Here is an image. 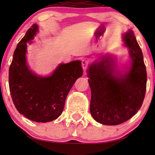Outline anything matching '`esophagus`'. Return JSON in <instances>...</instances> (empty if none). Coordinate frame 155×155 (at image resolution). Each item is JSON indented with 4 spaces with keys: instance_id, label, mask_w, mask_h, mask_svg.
I'll return each mask as SVG.
<instances>
[{
    "instance_id": "esophagus-1",
    "label": "esophagus",
    "mask_w": 155,
    "mask_h": 155,
    "mask_svg": "<svg viewBox=\"0 0 155 155\" xmlns=\"http://www.w3.org/2000/svg\"><path fill=\"white\" fill-rule=\"evenodd\" d=\"M81 64H82V67H83V69L86 70L88 68L89 61L86 59H83V60H82V61H81Z\"/></svg>"
}]
</instances>
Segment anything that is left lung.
I'll use <instances>...</instances> for the list:
<instances>
[{
	"instance_id": "left-lung-1",
	"label": "left lung",
	"mask_w": 155,
	"mask_h": 155,
	"mask_svg": "<svg viewBox=\"0 0 155 155\" xmlns=\"http://www.w3.org/2000/svg\"><path fill=\"white\" fill-rule=\"evenodd\" d=\"M132 65L124 76L114 74L111 59L91 65L88 70L91 97L90 112L94 120L104 125H117L137 114L146 91L147 73L142 51L133 31L124 35Z\"/></svg>"
}]
</instances>
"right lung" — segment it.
<instances>
[{
  "label": "right lung",
  "instance_id": "add662e5",
  "mask_svg": "<svg viewBox=\"0 0 155 155\" xmlns=\"http://www.w3.org/2000/svg\"><path fill=\"white\" fill-rule=\"evenodd\" d=\"M38 30V25L31 26L15 50L9 71V91L20 114L33 121L48 122L61 114L68 94L83 70L81 62L74 61L59 65L48 77L31 72L26 64L27 42Z\"/></svg>",
  "mask_w": 155,
  "mask_h": 155
}]
</instances>
